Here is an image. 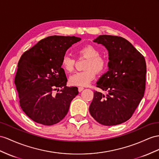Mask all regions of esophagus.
I'll use <instances>...</instances> for the list:
<instances>
[{"instance_id": "1", "label": "esophagus", "mask_w": 159, "mask_h": 159, "mask_svg": "<svg viewBox=\"0 0 159 159\" xmlns=\"http://www.w3.org/2000/svg\"><path fill=\"white\" fill-rule=\"evenodd\" d=\"M83 89H84V88H83V87H79V88H78V90H79V92H81V91H82L83 90Z\"/></svg>"}]
</instances>
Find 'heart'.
Segmentation results:
<instances>
[{
    "instance_id": "heart-1",
    "label": "heart",
    "mask_w": 159,
    "mask_h": 159,
    "mask_svg": "<svg viewBox=\"0 0 159 159\" xmlns=\"http://www.w3.org/2000/svg\"><path fill=\"white\" fill-rule=\"evenodd\" d=\"M100 52L93 45H87L77 51L78 58H87L84 65V70L77 72L69 79V83L74 86L85 87L95 79L96 73L101 74L107 68V61L99 55ZM76 60L66 55L61 61V66L67 73H71L75 69Z\"/></svg>"
}]
</instances>
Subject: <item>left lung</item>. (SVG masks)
<instances>
[{"label": "left lung", "mask_w": 159, "mask_h": 159, "mask_svg": "<svg viewBox=\"0 0 159 159\" xmlns=\"http://www.w3.org/2000/svg\"><path fill=\"white\" fill-rule=\"evenodd\" d=\"M94 42L109 52V70L97 83L106 95L94 91L89 112L104 125H118L131 118L144 96L146 65L144 57L127 39L101 35Z\"/></svg>", "instance_id": "1"}]
</instances>
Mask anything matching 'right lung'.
Returning a JSON list of instances; mask_svg holds the SVG:
<instances>
[{"mask_svg":"<svg viewBox=\"0 0 159 159\" xmlns=\"http://www.w3.org/2000/svg\"><path fill=\"white\" fill-rule=\"evenodd\" d=\"M80 39L75 36H49L20 58L15 77L20 107L36 123L45 125L58 123L78 95L76 87H66L61 61L68 49ZM54 91L59 93L54 94Z\"/></svg>","mask_w":159,"mask_h":159,"instance_id":"obj_1","label":"right lung"}]
</instances>
